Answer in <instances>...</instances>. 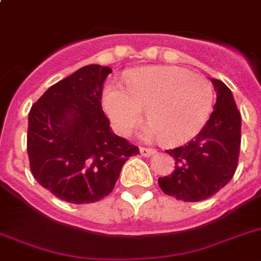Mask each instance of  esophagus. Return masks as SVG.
Returning <instances> with one entry per match:
<instances>
[{
    "label": "esophagus",
    "mask_w": 261,
    "mask_h": 261,
    "mask_svg": "<svg viewBox=\"0 0 261 261\" xmlns=\"http://www.w3.org/2000/svg\"><path fill=\"white\" fill-rule=\"evenodd\" d=\"M140 154H142L143 157H149L152 156V154L156 153V151H154L153 148H145V147H140Z\"/></svg>",
    "instance_id": "34e87169"
}]
</instances>
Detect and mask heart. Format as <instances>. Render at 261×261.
Segmentation results:
<instances>
[{"instance_id": "b5f03b06", "label": "heart", "mask_w": 261, "mask_h": 261, "mask_svg": "<svg viewBox=\"0 0 261 261\" xmlns=\"http://www.w3.org/2000/svg\"><path fill=\"white\" fill-rule=\"evenodd\" d=\"M102 104L122 135L133 133L145 110L149 125L144 135L175 145L190 140L204 127L212 113L215 90L204 75L183 67L149 66L130 72L126 90L108 84Z\"/></svg>"}]
</instances>
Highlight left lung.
<instances>
[{
	"mask_svg": "<svg viewBox=\"0 0 261 261\" xmlns=\"http://www.w3.org/2000/svg\"><path fill=\"white\" fill-rule=\"evenodd\" d=\"M217 92L210 119L187 144L168 149L175 159L173 173L159 178L164 194L183 201L211 198L233 178L241 151V113L231 91L212 79Z\"/></svg>",
	"mask_w": 261,
	"mask_h": 261,
	"instance_id": "obj_1",
	"label": "left lung"
}]
</instances>
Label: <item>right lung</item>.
<instances>
[{"label": "right lung", "mask_w": 261, "mask_h": 261, "mask_svg": "<svg viewBox=\"0 0 261 261\" xmlns=\"http://www.w3.org/2000/svg\"><path fill=\"white\" fill-rule=\"evenodd\" d=\"M110 67L88 65L48 88L28 114L27 152L35 179L72 204L101 200L139 148L117 136L101 107Z\"/></svg>", "instance_id": "add662e5"}]
</instances>
